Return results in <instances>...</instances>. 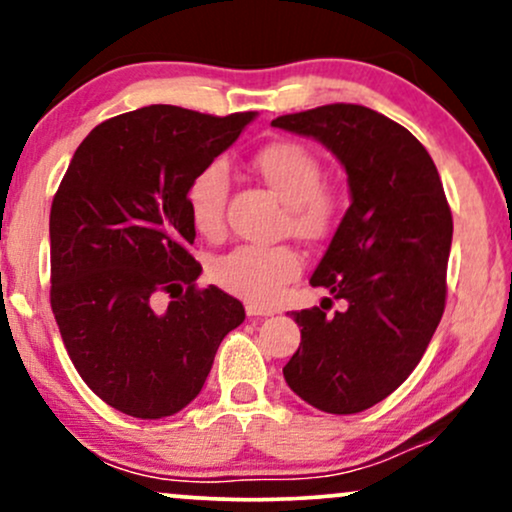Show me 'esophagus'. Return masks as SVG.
<instances>
[{
    "instance_id": "esophagus-1",
    "label": "esophagus",
    "mask_w": 512,
    "mask_h": 512,
    "mask_svg": "<svg viewBox=\"0 0 512 512\" xmlns=\"http://www.w3.org/2000/svg\"><path fill=\"white\" fill-rule=\"evenodd\" d=\"M245 313H248V317H269L274 315V310L264 308V305H257V303H248L245 305Z\"/></svg>"
}]
</instances>
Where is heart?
<instances>
[{
  "label": "heart",
  "instance_id": "obj_1",
  "mask_svg": "<svg viewBox=\"0 0 512 512\" xmlns=\"http://www.w3.org/2000/svg\"><path fill=\"white\" fill-rule=\"evenodd\" d=\"M264 185L286 204V228L303 240H320L337 221V197L322 187V166L296 142L262 146L250 161ZM228 173L221 163H209L187 185V211L202 236L214 238L223 228ZM301 274V257L291 248L243 245L219 257L211 276L223 289L255 303H269L289 281Z\"/></svg>",
  "mask_w": 512,
  "mask_h": 512
}]
</instances>
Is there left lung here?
Instances as JSON below:
<instances>
[{
	"mask_svg": "<svg viewBox=\"0 0 512 512\" xmlns=\"http://www.w3.org/2000/svg\"><path fill=\"white\" fill-rule=\"evenodd\" d=\"M272 127L325 146L342 163L351 199L310 276L346 308L291 315L301 346L284 378L310 407L358 414L409 378L443 317L452 245L443 182L409 129L363 105H322Z\"/></svg>",
	"mask_w": 512,
	"mask_h": 512,
	"instance_id": "left-lung-1",
	"label": "left lung"
}]
</instances>
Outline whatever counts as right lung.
<instances>
[{"label":"right lung","mask_w":512,"mask_h":512,"mask_svg":"<svg viewBox=\"0 0 512 512\" xmlns=\"http://www.w3.org/2000/svg\"><path fill=\"white\" fill-rule=\"evenodd\" d=\"M257 113L149 105L103 122L74 151L50 211V303L84 383L134 419H166L202 392L216 349L245 320L219 286L195 289L187 185ZM174 301L155 310L158 292Z\"/></svg>","instance_id":"1"}]
</instances>
